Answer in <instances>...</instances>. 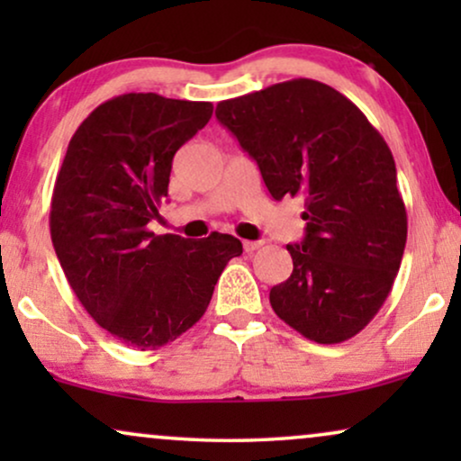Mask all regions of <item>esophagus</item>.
Instances as JSON below:
<instances>
[{"label":"esophagus","mask_w":461,"mask_h":461,"mask_svg":"<svg viewBox=\"0 0 461 461\" xmlns=\"http://www.w3.org/2000/svg\"><path fill=\"white\" fill-rule=\"evenodd\" d=\"M260 248H262V241H243V249L248 251V254H254V251Z\"/></svg>","instance_id":"esophagus-1"}]
</instances>
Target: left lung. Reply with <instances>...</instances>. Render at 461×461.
<instances>
[{"instance_id": "left-lung-1", "label": "left lung", "mask_w": 461, "mask_h": 461, "mask_svg": "<svg viewBox=\"0 0 461 461\" xmlns=\"http://www.w3.org/2000/svg\"><path fill=\"white\" fill-rule=\"evenodd\" d=\"M216 117L273 199L304 201L292 276L270 289L276 317L317 344L357 336L386 302L407 241L386 140L344 94L304 77L222 100Z\"/></svg>"}]
</instances>
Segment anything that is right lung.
<instances>
[{"label": "right lung", "instance_id": "right-lung-1", "mask_svg": "<svg viewBox=\"0 0 461 461\" xmlns=\"http://www.w3.org/2000/svg\"><path fill=\"white\" fill-rule=\"evenodd\" d=\"M212 103L122 94L68 142L50 205V235L68 285L96 323L136 350L174 342L203 317L237 237L155 235L172 159L210 122Z\"/></svg>", "mask_w": 461, "mask_h": 461}]
</instances>
